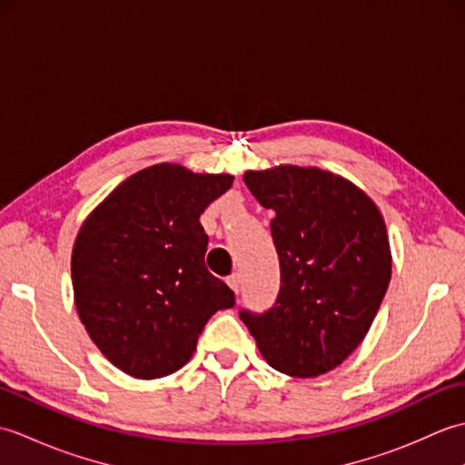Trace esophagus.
Returning <instances> with one entry per match:
<instances>
[{"mask_svg": "<svg viewBox=\"0 0 465 465\" xmlns=\"http://www.w3.org/2000/svg\"><path fill=\"white\" fill-rule=\"evenodd\" d=\"M227 285H230V288L235 292V293H240V283H242V280H240V273H232V275H227Z\"/></svg>", "mask_w": 465, "mask_h": 465, "instance_id": "34e87169", "label": "esophagus"}]
</instances>
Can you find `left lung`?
Wrapping results in <instances>:
<instances>
[{
  "label": "left lung",
  "instance_id": "8db88e82",
  "mask_svg": "<svg viewBox=\"0 0 465 465\" xmlns=\"http://www.w3.org/2000/svg\"><path fill=\"white\" fill-rule=\"evenodd\" d=\"M243 182L275 212L280 293L240 318L273 370L315 378L358 348L380 310L391 278L383 217L360 187L318 167L280 165Z\"/></svg>",
  "mask_w": 465,
  "mask_h": 465
}]
</instances>
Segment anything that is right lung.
I'll use <instances>...</instances> for the list:
<instances>
[{
  "label": "right lung",
  "mask_w": 465,
  "mask_h": 465,
  "mask_svg": "<svg viewBox=\"0 0 465 465\" xmlns=\"http://www.w3.org/2000/svg\"><path fill=\"white\" fill-rule=\"evenodd\" d=\"M233 183L160 163L117 185L84 222L72 253L75 308L115 368L140 380L190 361L197 338L235 295L205 268L200 215Z\"/></svg>",
  "instance_id": "obj_1"
}]
</instances>
